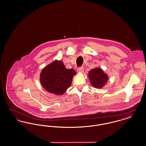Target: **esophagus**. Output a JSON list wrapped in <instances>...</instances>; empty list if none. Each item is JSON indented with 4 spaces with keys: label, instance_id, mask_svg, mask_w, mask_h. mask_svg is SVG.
Segmentation results:
<instances>
[{
    "label": "esophagus",
    "instance_id": "esophagus-1",
    "mask_svg": "<svg viewBox=\"0 0 146 146\" xmlns=\"http://www.w3.org/2000/svg\"><path fill=\"white\" fill-rule=\"evenodd\" d=\"M84 67H79V68H78L77 71H78V72H80V73H83L84 72Z\"/></svg>",
    "mask_w": 146,
    "mask_h": 146
}]
</instances>
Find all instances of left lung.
<instances>
[{
	"mask_svg": "<svg viewBox=\"0 0 146 146\" xmlns=\"http://www.w3.org/2000/svg\"><path fill=\"white\" fill-rule=\"evenodd\" d=\"M91 84L96 88H101L108 80V76L100 68H95L89 72Z\"/></svg>",
	"mask_w": 146,
	"mask_h": 146,
	"instance_id": "8db88e82",
	"label": "left lung"
}]
</instances>
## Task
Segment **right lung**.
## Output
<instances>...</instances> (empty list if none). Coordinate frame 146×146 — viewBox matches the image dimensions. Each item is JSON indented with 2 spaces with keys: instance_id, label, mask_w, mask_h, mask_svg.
Returning a JSON list of instances; mask_svg holds the SVG:
<instances>
[{
  "instance_id": "1",
  "label": "right lung",
  "mask_w": 146,
  "mask_h": 146,
  "mask_svg": "<svg viewBox=\"0 0 146 146\" xmlns=\"http://www.w3.org/2000/svg\"><path fill=\"white\" fill-rule=\"evenodd\" d=\"M76 74L73 69H67L62 61H55L42 70L40 82L46 90L61 95L70 88Z\"/></svg>"
}]
</instances>
